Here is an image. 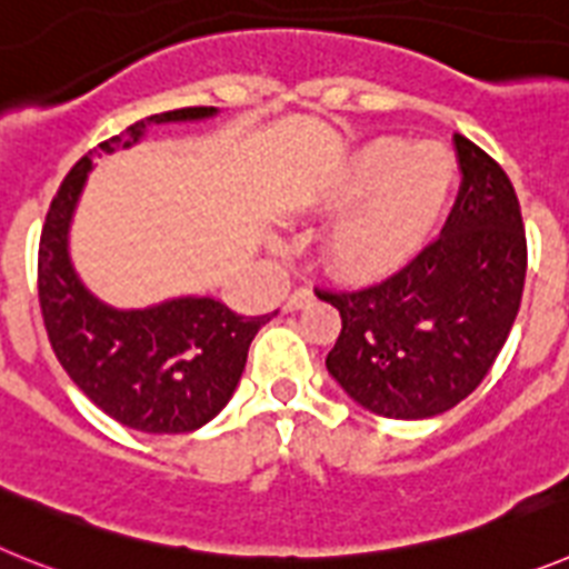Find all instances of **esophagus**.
<instances>
[{
	"mask_svg": "<svg viewBox=\"0 0 569 569\" xmlns=\"http://www.w3.org/2000/svg\"><path fill=\"white\" fill-rule=\"evenodd\" d=\"M312 289H295L289 295V300H286V312H295V309H303L309 300H312Z\"/></svg>",
	"mask_w": 569,
	"mask_h": 569,
	"instance_id": "1",
	"label": "esophagus"
}]
</instances>
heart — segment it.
I'll return each mask as SVG.
<instances>
[{
	"mask_svg": "<svg viewBox=\"0 0 569 569\" xmlns=\"http://www.w3.org/2000/svg\"><path fill=\"white\" fill-rule=\"evenodd\" d=\"M456 182V160L438 142L380 137L360 148L335 186L338 200H363L329 231L326 254L349 278L401 269L427 243Z\"/></svg>",
	"mask_w": 569,
	"mask_h": 569,
	"instance_id": "b5f03b06",
	"label": "heart"
}]
</instances>
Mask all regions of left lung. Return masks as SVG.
I'll list each match as a JSON object with an SVG mask.
<instances>
[{
    "label": "left lung",
    "instance_id": "1",
    "mask_svg": "<svg viewBox=\"0 0 569 569\" xmlns=\"http://www.w3.org/2000/svg\"><path fill=\"white\" fill-rule=\"evenodd\" d=\"M456 151L461 189L438 240L380 283L315 289L340 312L326 369L383 418H432L476 392L521 306L527 237L516 189L476 142L456 134Z\"/></svg>",
    "mask_w": 569,
    "mask_h": 569
}]
</instances>
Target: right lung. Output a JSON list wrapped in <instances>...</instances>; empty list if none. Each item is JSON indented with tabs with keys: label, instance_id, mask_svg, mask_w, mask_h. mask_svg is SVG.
Here are the masks:
<instances>
[{
	"label": "right lung",
	"instance_id": "obj_1",
	"mask_svg": "<svg viewBox=\"0 0 569 569\" xmlns=\"http://www.w3.org/2000/svg\"><path fill=\"white\" fill-rule=\"evenodd\" d=\"M217 108H177L100 142L106 154L134 146L154 122L206 120ZM88 151L59 186L39 237V306L59 363L122 427L180 435L209 423L234 395L249 346L271 315L243 318L214 298H177L151 309H111L79 283L68 229L91 171Z\"/></svg>",
	"mask_w": 569,
	"mask_h": 569
}]
</instances>
